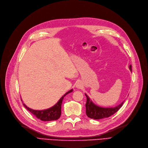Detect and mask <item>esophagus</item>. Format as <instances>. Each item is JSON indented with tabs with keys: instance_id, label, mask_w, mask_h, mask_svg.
<instances>
[{
	"instance_id": "obj_1",
	"label": "esophagus",
	"mask_w": 148,
	"mask_h": 148,
	"mask_svg": "<svg viewBox=\"0 0 148 148\" xmlns=\"http://www.w3.org/2000/svg\"><path fill=\"white\" fill-rule=\"evenodd\" d=\"M82 86V84L80 82H78L76 84V87L78 88H81Z\"/></svg>"
}]
</instances>
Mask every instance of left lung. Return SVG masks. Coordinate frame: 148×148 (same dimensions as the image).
I'll return each instance as SVG.
<instances>
[{
    "label": "left lung",
    "mask_w": 148,
    "mask_h": 148,
    "mask_svg": "<svg viewBox=\"0 0 148 148\" xmlns=\"http://www.w3.org/2000/svg\"><path fill=\"white\" fill-rule=\"evenodd\" d=\"M129 68L130 71H132L131 65L130 66ZM85 95H86L87 98L86 103V113L89 118L94 119H100L110 117V116L113 115L116 112H117L123 104V102H122L119 106L115 107H101L93 103L86 94H85Z\"/></svg>",
    "instance_id": "1"
}]
</instances>
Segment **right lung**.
I'll return each instance as SVG.
<instances>
[{
    "label": "right lung",
    "instance_id": "obj_1",
    "mask_svg": "<svg viewBox=\"0 0 148 148\" xmlns=\"http://www.w3.org/2000/svg\"><path fill=\"white\" fill-rule=\"evenodd\" d=\"M73 89H71L67 92L66 94L63 95L59 100V101L51 108H48V109L43 110H33L32 108H30L27 107L24 103H23V106L25 108H27V110L29 111L31 113L33 114L34 116L38 119H40L43 121H55L58 119L61 115V106L62 104V101H63L64 98L69 93L73 92Z\"/></svg>",
    "mask_w": 148,
    "mask_h": 148
}]
</instances>
